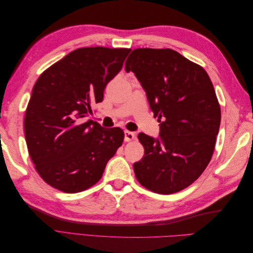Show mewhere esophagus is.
I'll use <instances>...</instances> for the list:
<instances>
[{"mask_svg": "<svg viewBox=\"0 0 253 253\" xmlns=\"http://www.w3.org/2000/svg\"><path fill=\"white\" fill-rule=\"evenodd\" d=\"M136 138V135L133 132L129 131H125V140L126 141H132Z\"/></svg>", "mask_w": 253, "mask_h": 253, "instance_id": "esophagus-1", "label": "esophagus"}]
</instances>
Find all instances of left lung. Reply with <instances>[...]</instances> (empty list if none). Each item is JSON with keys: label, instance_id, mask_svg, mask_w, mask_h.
<instances>
[{"label": "left lung", "instance_id": "8db88e82", "mask_svg": "<svg viewBox=\"0 0 253 253\" xmlns=\"http://www.w3.org/2000/svg\"><path fill=\"white\" fill-rule=\"evenodd\" d=\"M145 90L160 122V137L143 133L144 155L134 164L141 186L172 194L193 183L212 158L220 125V106L204 68L170 48H137L126 62Z\"/></svg>", "mask_w": 253, "mask_h": 253}]
</instances>
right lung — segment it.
Here are the masks:
<instances>
[{
    "instance_id": "1",
    "label": "right lung",
    "mask_w": 253,
    "mask_h": 253,
    "mask_svg": "<svg viewBox=\"0 0 253 253\" xmlns=\"http://www.w3.org/2000/svg\"><path fill=\"white\" fill-rule=\"evenodd\" d=\"M129 51L78 48L38 78L25 112V139L36 171L52 188L77 193L93 187L121 147L120 127L104 128L86 117Z\"/></svg>"
}]
</instances>
